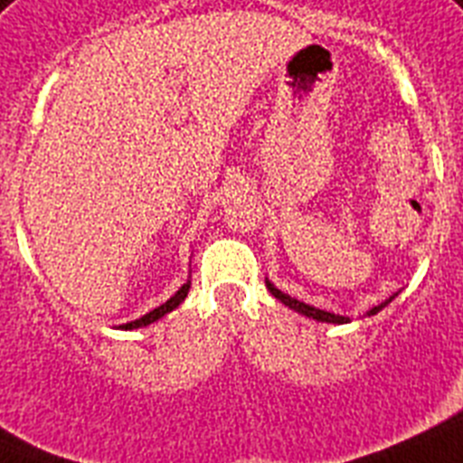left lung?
<instances>
[{"mask_svg":"<svg viewBox=\"0 0 463 463\" xmlns=\"http://www.w3.org/2000/svg\"><path fill=\"white\" fill-rule=\"evenodd\" d=\"M266 288H269L270 295L276 297V299H280V302H283L285 307H290V309H295L297 314H302V317L314 318V321H321V323H337V326H340V323H349V317H340V314H333V311L317 309V307H311V304L299 302V299H295V297L285 295V292H280V290H278V288H276V285L270 283L269 278H266ZM394 297H397V292H394L392 297H388L385 302L378 304V307H373V309H368V311H366V317H375L378 311H383V309H385V307H388L390 302H392Z\"/></svg>","mask_w":463,"mask_h":463,"instance_id":"obj_1","label":"left lung"}]
</instances>
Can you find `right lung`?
<instances>
[{
  "label": "right lung",
  "mask_w": 463,
  "mask_h": 463,
  "mask_svg": "<svg viewBox=\"0 0 463 463\" xmlns=\"http://www.w3.org/2000/svg\"><path fill=\"white\" fill-rule=\"evenodd\" d=\"M187 292H190V278H187V283H183V288H180V290L175 292V295H173L168 302H164L161 307L152 309L149 314H145L142 318H135V321H130V323H123V326H118V328H121V330H135V328H145V326H149V323H154V321H159L161 317H166V314H171L175 307H180V304L185 302Z\"/></svg>",
  "instance_id": "add662e5"
}]
</instances>
